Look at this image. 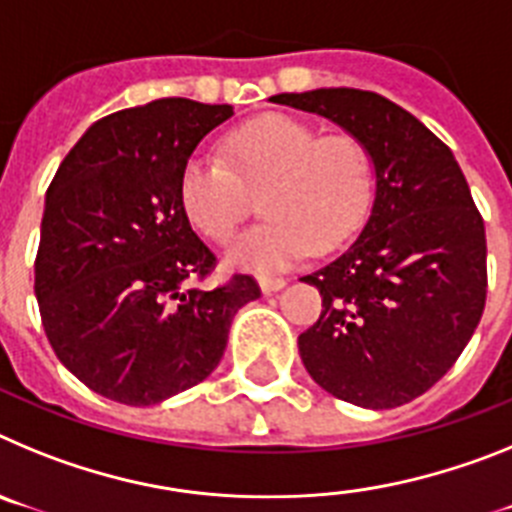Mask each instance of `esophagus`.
I'll use <instances>...</instances> for the list:
<instances>
[{
    "instance_id": "obj_1",
    "label": "esophagus",
    "mask_w": 512,
    "mask_h": 512,
    "mask_svg": "<svg viewBox=\"0 0 512 512\" xmlns=\"http://www.w3.org/2000/svg\"><path fill=\"white\" fill-rule=\"evenodd\" d=\"M259 287L264 295H274V292H282L287 287V279L282 277H261L259 279Z\"/></svg>"
}]
</instances>
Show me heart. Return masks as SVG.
Masks as SVG:
<instances>
[{
	"label": "heart",
	"mask_w": 512,
	"mask_h": 512,
	"mask_svg": "<svg viewBox=\"0 0 512 512\" xmlns=\"http://www.w3.org/2000/svg\"><path fill=\"white\" fill-rule=\"evenodd\" d=\"M261 189L264 223L241 233L225 264L287 269L315 248L328 253L364 223L372 205V158L351 135H320L307 122L266 115L223 140V158L197 153L179 176L184 217L210 241H225Z\"/></svg>",
	"instance_id": "1"
}]
</instances>
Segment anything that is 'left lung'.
<instances>
[{"label": "left lung", "instance_id": "obj_1", "mask_svg": "<svg viewBox=\"0 0 512 512\" xmlns=\"http://www.w3.org/2000/svg\"><path fill=\"white\" fill-rule=\"evenodd\" d=\"M274 104L336 122L366 148L374 205L351 248L302 282L323 312L300 333L307 374L338 400L387 410L431 390L479 325L485 223L451 148L382 94L312 89Z\"/></svg>", "mask_w": 512, "mask_h": 512}]
</instances>
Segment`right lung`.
<instances>
[{
    "mask_svg": "<svg viewBox=\"0 0 512 512\" xmlns=\"http://www.w3.org/2000/svg\"><path fill=\"white\" fill-rule=\"evenodd\" d=\"M230 104L169 97L81 135L45 192L35 297L45 336L79 382L146 408L215 372L253 277L187 287L215 266L179 205V176Z\"/></svg>",
    "mask_w": 512,
    "mask_h": 512,
    "instance_id": "1",
    "label": "right lung"
}]
</instances>
